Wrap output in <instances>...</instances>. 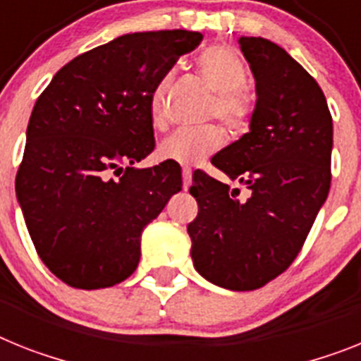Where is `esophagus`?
<instances>
[{
    "label": "esophagus",
    "mask_w": 361,
    "mask_h": 361,
    "mask_svg": "<svg viewBox=\"0 0 361 361\" xmlns=\"http://www.w3.org/2000/svg\"><path fill=\"white\" fill-rule=\"evenodd\" d=\"M181 178H183V189H189L190 183H192V171L185 166V169L181 171Z\"/></svg>",
    "instance_id": "obj_1"
}]
</instances>
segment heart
Returning a JSON list of instances; mask_svg holds the SVG:
<instances>
[{
    "mask_svg": "<svg viewBox=\"0 0 361 361\" xmlns=\"http://www.w3.org/2000/svg\"><path fill=\"white\" fill-rule=\"evenodd\" d=\"M196 69L205 86L214 92L211 115H216L231 134L240 135L247 132L255 106L250 93L244 90L247 71L240 56L226 45H213L200 54ZM169 84L171 73L163 75L150 93L148 106L154 126H161L165 123V93ZM224 130L216 124L181 128L159 143L157 157L161 161L178 165H195L216 152L224 145Z\"/></svg>",
    "mask_w": 361,
    "mask_h": 361,
    "instance_id": "heart-1",
    "label": "heart"
}]
</instances>
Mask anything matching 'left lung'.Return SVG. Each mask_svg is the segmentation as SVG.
Returning a JSON list of instances; mask_svg holds the SVG:
<instances>
[{
	"label": "left lung",
	"mask_w": 361,
	"mask_h": 361,
	"mask_svg": "<svg viewBox=\"0 0 361 361\" xmlns=\"http://www.w3.org/2000/svg\"><path fill=\"white\" fill-rule=\"evenodd\" d=\"M255 78L250 132L211 159L250 190L205 172L189 192L198 216L187 226L195 268L227 290H257L288 268L301 251L330 189L332 117L319 84L274 42L238 38Z\"/></svg>",
	"instance_id": "8db88e82"
}]
</instances>
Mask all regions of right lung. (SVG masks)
I'll return each instance as SVG.
<instances>
[{
  "mask_svg": "<svg viewBox=\"0 0 361 361\" xmlns=\"http://www.w3.org/2000/svg\"><path fill=\"white\" fill-rule=\"evenodd\" d=\"M202 38L181 29L123 35L66 63L38 97L16 198L42 262L73 288H108L134 274L141 233L181 190L178 163H134L156 147L154 86Z\"/></svg>",
  "mask_w": 361,
  "mask_h": 361,
  "instance_id": "right-lung-1",
  "label": "right lung"
}]
</instances>
